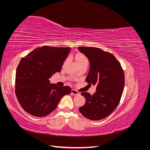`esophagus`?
I'll list each match as a JSON object with an SVG mask.
<instances>
[{"instance_id": "1", "label": "esophagus", "mask_w": 150, "mask_h": 150, "mask_svg": "<svg viewBox=\"0 0 150 150\" xmlns=\"http://www.w3.org/2000/svg\"><path fill=\"white\" fill-rule=\"evenodd\" d=\"M71 94L72 95H79L80 94V93L78 91H77L75 90V89H72L71 90Z\"/></svg>"}]
</instances>
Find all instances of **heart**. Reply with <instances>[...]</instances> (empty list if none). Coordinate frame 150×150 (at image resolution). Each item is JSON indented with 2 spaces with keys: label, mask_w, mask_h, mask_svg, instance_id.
<instances>
[{
  "label": "heart",
  "mask_w": 150,
  "mask_h": 150,
  "mask_svg": "<svg viewBox=\"0 0 150 150\" xmlns=\"http://www.w3.org/2000/svg\"><path fill=\"white\" fill-rule=\"evenodd\" d=\"M76 58V61L77 62V64H78V66H81L84 64H88L89 63V60L88 57L86 56H84L83 54L79 53L78 54H76L75 56ZM67 62V59L64 61V63Z\"/></svg>",
  "instance_id": "1"
}]
</instances>
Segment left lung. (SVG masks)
Returning <instances> with one entry per match:
<instances>
[{
  "label": "left lung",
  "instance_id": "8db88e82",
  "mask_svg": "<svg viewBox=\"0 0 150 150\" xmlns=\"http://www.w3.org/2000/svg\"><path fill=\"white\" fill-rule=\"evenodd\" d=\"M90 63L86 81L96 85L93 95L81 93L86 98L79 111L85 117L93 121L105 118L118 105L125 87L123 69L114 55L98 47H79Z\"/></svg>",
  "mask_w": 150,
  "mask_h": 150
}]
</instances>
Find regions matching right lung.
Masks as SVG:
<instances>
[{
  "label": "right lung",
  "instance_id": "obj_1",
  "mask_svg": "<svg viewBox=\"0 0 150 150\" xmlns=\"http://www.w3.org/2000/svg\"><path fill=\"white\" fill-rule=\"evenodd\" d=\"M71 47L42 46L22 57L16 69V94L24 111L44 117L56 108L61 99L71 93L69 86L50 84L49 78L60 72Z\"/></svg>",
  "mask_w": 150,
  "mask_h": 150
}]
</instances>
